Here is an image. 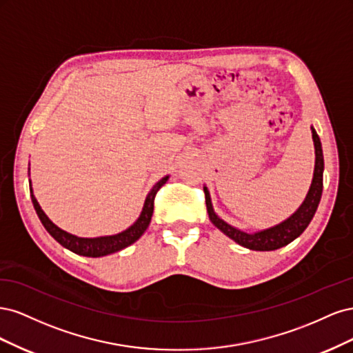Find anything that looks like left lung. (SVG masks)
I'll return each mask as SVG.
<instances>
[{"label": "left lung", "instance_id": "obj_1", "mask_svg": "<svg viewBox=\"0 0 353 353\" xmlns=\"http://www.w3.org/2000/svg\"><path fill=\"white\" fill-rule=\"evenodd\" d=\"M312 138H314V144H315L314 179H312L311 188H309V193H307L305 201L302 203V206L299 208L290 218L281 222L280 225L272 227L270 230L259 231L254 234L243 232L237 228L231 227L230 223L223 222L222 219H219L215 215V212H213V208H212V203H210L209 191L205 187L206 208H208L209 218L213 222V225L219 228L223 234H227V236L236 243L244 245V248H248L250 250H261V252L280 249V248H283V245H287L288 243H292L294 239L301 236V234L309 225V222L312 221L315 212H316V208L319 205V200H321V194H323L324 157H323L321 141H319V137L314 128H312Z\"/></svg>", "mask_w": 353, "mask_h": 353}]
</instances>
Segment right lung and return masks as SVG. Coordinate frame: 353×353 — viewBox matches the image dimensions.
Returning a JSON list of instances; mask_svg holds the SVG:
<instances>
[{"label":"right lung","mask_w":353,"mask_h":353,"mask_svg":"<svg viewBox=\"0 0 353 353\" xmlns=\"http://www.w3.org/2000/svg\"><path fill=\"white\" fill-rule=\"evenodd\" d=\"M168 181V176L162 178L159 183L152 188L150 193H148L144 208L140 218L137 219V222L134 225H131L128 230H125L123 232L116 234V236H110V237H99V239H81L77 236H72V234L60 230L59 227H56L52 223L44 212H42L41 206L38 205L37 199L32 194V203H34V208L37 210V215L41 219L42 225L46 227V230L50 232V236L54 239L56 241H59L63 248H66L69 250H72L73 253L77 254H82V256H90V258H99V256H104V254H110L114 253L117 250H122L128 245L135 243L138 239H140L144 231L147 230L148 223L152 221V215L154 210V197L157 194V191L160 190L165 183Z\"/></svg>","instance_id":"right-lung-1"}]
</instances>
